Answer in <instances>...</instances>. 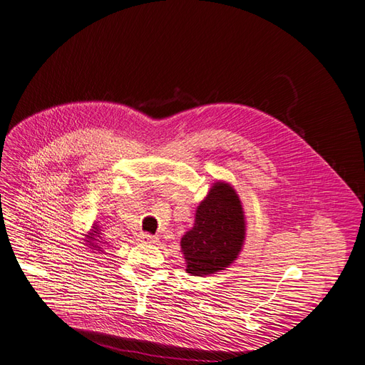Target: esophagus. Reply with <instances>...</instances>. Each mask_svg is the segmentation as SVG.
<instances>
[{
	"instance_id": "esophagus-1",
	"label": "esophagus",
	"mask_w": 365,
	"mask_h": 365,
	"mask_svg": "<svg viewBox=\"0 0 365 365\" xmlns=\"http://www.w3.org/2000/svg\"><path fill=\"white\" fill-rule=\"evenodd\" d=\"M158 237H153L150 233H140L138 235V241L140 242H147V244H156L158 242Z\"/></svg>"
}]
</instances>
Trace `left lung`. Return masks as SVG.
I'll return each instance as SVG.
<instances>
[{"mask_svg": "<svg viewBox=\"0 0 365 365\" xmlns=\"http://www.w3.org/2000/svg\"><path fill=\"white\" fill-rule=\"evenodd\" d=\"M245 215L235 187L218 180L195 209L194 226L180 240L186 273L206 277L226 269L242 250Z\"/></svg>", "mask_w": 365, "mask_h": 365, "instance_id": "obj_1", "label": "left lung"}]
</instances>
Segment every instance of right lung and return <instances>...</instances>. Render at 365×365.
<instances>
[{
    "label": "right lung",
    "instance_id": "obj_1",
    "mask_svg": "<svg viewBox=\"0 0 365 365\" xmlns=\"http://www.w3.org/2000/svg\"><path fill=\"white\" fill-rule=\"evenodd\" d=\"M83 241L87 242L85 245L88 247V249H91L93 253L104 252V247H106V244H108V242H104L101 229H100V226H97V222H93L92 229L88 233H85Z\"/></svg>",
    "mask_w": 365,
    "mask_h": 365
}]
</instances>
